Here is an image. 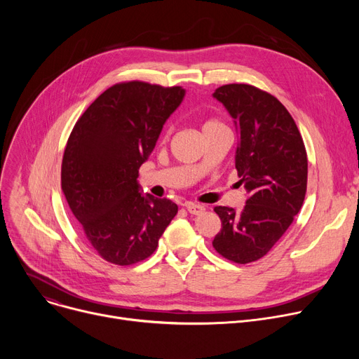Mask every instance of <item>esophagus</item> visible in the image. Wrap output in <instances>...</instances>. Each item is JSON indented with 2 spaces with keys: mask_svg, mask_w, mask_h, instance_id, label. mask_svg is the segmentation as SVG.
<instances>
[{
  "mask_svg": "<svg viewBox=\"0 0 359 359\" xmlns=\"http://www.w3.org/2000/svg\"><path fill=\"white\" fill-rule=\"evenodd\" d=\"M184 206H186L187 212L192 214V215H201V214L205 211V206H203V205H199V203L187 202V203H184Z\"/></svg>",
  "mask_w": 359,
  "mask_h": 359,
  "instance_id": "esophagus-1",
  "label": "esophagus"
}]
</instances>
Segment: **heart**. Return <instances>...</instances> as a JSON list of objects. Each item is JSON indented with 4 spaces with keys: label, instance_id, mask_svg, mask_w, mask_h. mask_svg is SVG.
I'll return each mask as SVG.
<instances>
[{
    "label": "heart",
    "instance_id": "b5f03b06",
    "mask_svg": "<svg viewBox=\"0 0 359 359\" xmlns=\"http://www.w3.org/2000/svg\"><path fill=\"white\" fill-rule=\"evenodd\" d=\"M217 125H221V123L217 122V121H212V119H211V121H206V122L203 123V126H202V130H203V129H208V128H212V126H217Z\"/></svg>",
    "mask_w": 359,
    "mask_h": 359
}]
</instances>
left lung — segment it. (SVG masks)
<instances>
[{
  "instance_id": "obj_1",
  "label": "left lung",
  "mask_w": 359,
  "mask_h": 359,
  "mask_svg": "<svg viewBox=\"0 0 359 359\" xmlns=\"http://www.w3.org/2000/svg\"><path fill=\"white\" fill-rule=\"evenodd\" d=\"M212 97L233 118L238 183L249 194L241 211L215 206L222 229L212 246L225 259L244 265L265 256L303 206L307 153L290 111L269 93L227 84Z\"/></svg>"
}]
</instances>
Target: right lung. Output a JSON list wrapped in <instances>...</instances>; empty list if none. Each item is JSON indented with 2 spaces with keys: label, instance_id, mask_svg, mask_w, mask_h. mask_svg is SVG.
Masks as SVG:
<instances>
[{
  "label": "right lung",
  "instance_id": "1",
  "mask_svg": "<svg viewBox=\"0 0 359 359\" xmlns=\"http://www.w3.org/2000/svg\"><path fill=\"white\" fill-rule=\"evenodd\" d=\"M184 94L182 87L142 81L115 84L88 106L68 138L62 192L93 249L115 265L153 255L177 214L175 202L141 192L138 170Z\"/></svg>",
  "mask_w": 359,
  "mask_h": 359
}]
</instances>
